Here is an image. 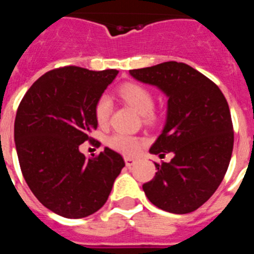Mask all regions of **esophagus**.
I'll return each mask as SVG.
<instances>
[{
  "instance_id": "34e87169",
  "label": "esophagus",
  "mask_w": 254,
  "mask_h": 254,
  "mask_svg": "<svg viewBox=\"0 0 254 254\" xmlns=\"http://www.w3.org/2000/svg\"><path fill=\"white\" fill-rule=\"evenodd\" d=\"M125 163L126 165L128 168H131L132 165H134V164L137 163V159H134V158H125Z\"/></svg>"
}]
</instances>
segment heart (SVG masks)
I'll use <instances>...</instances> for the list:
<instances>
[{
  "label": "heart",
  "instance_id": "heart-1",
  "mask_svg": "<svg viewBox=\"0 0 254 254\" xmlns=\"http://www.w3.org/2000/svg\"><path fill=\"white\" fill-rule=\"evenodd\" d=\"M120 95L129 107H132L140 116L150 118L154 109V96L151 91L142 85L125 84L121 86ZM112 113V100L109 96L102 95L95 104V118L100 126L107 125ZM108 146L126 155H133L141 146V140L129 134L117 132L107 140Z\"/></svg>",
  "mask_w": 254,
  "mask_h": 254
}]
</instances>
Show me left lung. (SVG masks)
Returning a JSON list of instances; mask_svg holds the SVG:
<instances>
[{
  "mask_svg": "<svg viewBox=\"0 0 254 254\" xmlns=\"http://www.w3.org/2000/svg\"><path fill=\"white\" fill-rule=\"evenodd\" d=\"M129 75L168 98L165 125L150 152L174 156L155 163L158 172L143 192L161 210L192 212L215 193L232 158L234 132L225 96L205 75L174 61L129 69Z\"/></svg>",
  "mask_w": 254,
  "mask_h": 254,
  "instance_id": "1",
  "label": "left lung"
}]
</instances>
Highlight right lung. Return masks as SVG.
I'll list each match as a JSON object with an SVG mask.
<instances>
[{"label": "right lung", "instance_id": "add662e5", "mask_svg": "<svg viewBox=\"0 0 254 254\" xmlns=\"http://www.w3.org/2000/svg\"><path fill=\"white\" fill-rule=\"evenodd\" d=\"M117 75V69L76 66L52 69L31 85L17 108L13 137L22 176L39 202L60 216L96 212L125 167L109 147L96 158L78 150L98 127L95 104Z\"/></svg>", "mask_w": 254, "mask_h": 254}]
</instances>
